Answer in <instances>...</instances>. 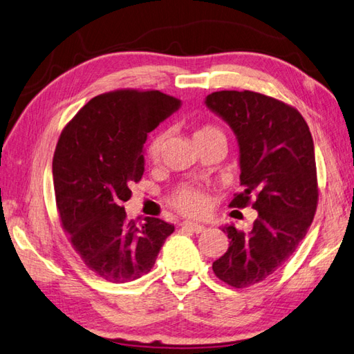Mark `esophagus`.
I'll return each mask as SVG.
<instances>
[{
	"instance_id": "esophagus-1",
	"label": "esophagus",
	"mask_w": 354,
	"mask_h": 354,
	"mask_svg": "<svg viewBox=\"0 0 354 354\" xmlns=\"http://www.w3.org/2000/svg\"><path fill=\"white\" fill-rule=\"evenodd\" d=\"M182 227L185 230H189L192 233H203L204 230H206V227H204V225H201L198 223H191V221H185L182 224Z\"/></svg>"
}]
</instances>
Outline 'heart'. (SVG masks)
Listing matches in <instances>:
<instances>
[{
  "label": "heart",
  "mask_w": 354,
  "mask_h": 354,
  "mask_svg": "<svg viewBox=\"0 0 354 354\" xmlns=\"http://www.w3.org/2000/svg\"><path fill=\"white\" fill-rule=\"evenodd\" d=\"M218 131L221 130H218L216 127H212V125H204V127L195 131L194 138L212 135V133H218ZM167 139H168L167 131H162L151 139V142L148 145V150H147L148 159L151 162H157L160 159V156L165 150V145H167ZM174 204L178 210L183 212V214L198 215L204 210V207H206V200H204V195L198 189H195V187H183V189H180L176 194Z\"/></svg>",
  "instance_id": "heart-1"
}]
</instances>
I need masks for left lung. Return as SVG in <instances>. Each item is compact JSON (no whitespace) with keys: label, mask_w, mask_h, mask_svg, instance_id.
Here are the masks:
<instances>
[{"label":"left lung","mask_w":354,"mask_h":354,"mask_svg":"<svg viewBox=\"0 0 354 354\" xmlns=\"http://www.w3.org/2000/svg\"><path fill=\"white\" fill-rule=\"evenodd\" d=\"M230 125L239 147L243 191L230 206L257 210L253 229L223 227L230 239L212 268L233 288H247L280 268L308 233L317 210L315 150L300 112L251 91H219L204 100Z\"/></svg>","instance_id":"left-lung-1"}]
</instances>
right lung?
Wrapping results in <instances>:
<instances>
[{
    "label": "right lung",
    "mask_w": 354,
    "mask_h": 354,
    "mask_svg": "<svg viewBox=\"0 0 354 354\" xmlns=\"http://www.w3.org/2000/svg\"><path fill=\"white\" fill-rule=\"evenodd\" d=\"M182 101L160 91H116L92 98L62 131L53 159L60 221L83 262L112 283L150 272L174 225L129 221L122 203L145 171L148 133Z\"/></svg>",
    "instance_id": "1"
}]
</instances>
